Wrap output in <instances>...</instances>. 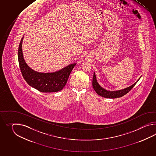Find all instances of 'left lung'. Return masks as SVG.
Listing matches in <instances>:
<instances>
[{"label":"left lung","mask_w":156,"mask_h":156,"mask_svg":"<svg viewBox=\"0 0 156 156\" xmlns=\"http://www.w3.org/2000/svg\"><path fill=\"white\" fill-rule=\"evenodd\" d=\"M139 79H140V78L133 85L129 86L128 87H126V89L120 90L118 91H108L104 89L101 86H100L99 84L97 82L96 75L94 73L93 78V87L94 90L96 91V93L98 95H99L100 96H102L104 98H106L114 99V98L122 97V96L125 95L127 93H129L130 91V90H132L133 87L136 85V83L139 81Z\"/></svg>","instance_id":"obj_1"}]
</instances>
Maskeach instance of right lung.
Here are the masks:
<instances>
[{"mask_svg":"<svg viewBox=\"0 0 156 156\" xmlns=\"http://www.w3.org/2000/svg\"><path fill=\"white\" fill-rule=\"evenodd\" d=\"M24 36L20 41L18 57L22 76L27 83L42 93H53L61 91L66 84L67 80L76 63H73L62 69L52 73H38L31 69L24 60L22 44Z\"/></svg>","mask_w":156,"mask_h":156,"instance_id":"1","label":"right lung"}]
</instances>
